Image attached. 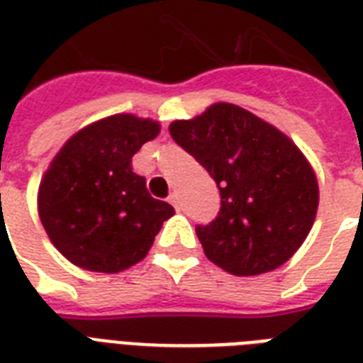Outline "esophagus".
Returning a JSON list of instances; mask_svg holds the SVG:
<instances>
[{"mask_svg": "<svg viewBox=\"0 0 363 363\" xmlns=\"http://www.w3.org/2000/svg\"><path fill=\"white\" fill-rule=\"evenodd\" d=\"M169 203L173 205V207H175L177 211L181 209V201H179V194H177V192L171 194V196H169Z\"/></svg>", "mask_w": 363, "mask_h": 363, "instance_id": "esophagus-1", "label": "esophagus"}]
</instances>
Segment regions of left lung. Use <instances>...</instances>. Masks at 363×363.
Listing matches in <instances>:
<instances>
[{"label":"left lung","instance_id":"8db88e82","mask_svg":"<svg viewBox=\"0 0 363 363\" xmlns=\"http://www.w3.org/2000/svg\"><path fill=\"white\" fill-rule=\"evenodd\" d=\"M169 133L220 190V213L196 233L205 256L238 277L262 275L292 258L318 209V181L296 143L233 104H215Z\"/></svg>","mask_w":363,"mask_h":363}]
</instances>
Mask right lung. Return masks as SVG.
I'll return each mask as SVG.
<instances>
[{"instance_id": "right-lung-1", "label": "right lung", "mask_w": 363, "mask_h": 363, "mask_svg": "<svg viewBox=\"0 0 363 363\" xmlns=\"http://www.w3.org/2000/svg\"><path fill=\"white\" fill-rule=\"evenodd\" d=\"M160 122L113 115L71 135L39 184L37 211L52 245L71 264L121 273L141 262L175 209L154 199L131 158Z\"/></svg>"}]
</instances>
